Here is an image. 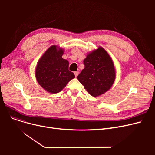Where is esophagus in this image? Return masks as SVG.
Returning a JSON list of instances; mask_svg holds the SVG:
<instances>
[{"label": "esophagus", "instance_id": "34e87169", "mask_svg": "<svg viewBox=\"0 0 155 155\" xmlns=\"http://www.w3.org/2000/svg\"><path fill=\"white\" fill-rule=\"evenodd\" d=\"M78 73H79V72H78V71H75V72H74V74H75V77H77L78 76Z\"/></svg>", "mask_w": 155, "mask_h": 155}]
</instances>
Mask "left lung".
Segmentation results:
<instances>
[{
    "label": "left lung",
    "instance_id": "1",
    "mask_svg": "<svg viewBox=\"0 0 155 155\" xmlns=\"http://www.w3.org/2000/svg\"><path fill=\"white\" fill-rule=\"evenodd\" d=\"M85 68L77 78L89 94L98 97L108 91L114 82L116 71L113 60L101 46L89 52L84 60Z\"/></svg>",
    "mask_w": 155,
    "mask_h": 155
}]
</instances>
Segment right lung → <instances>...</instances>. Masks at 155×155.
Segmentation results:
<instances>
[{"instance_id":"1","label":"right lung","mask_w":155,"mask_h":155,"mask_svg":"<svg viewBox=\"0 0 155 155\" xmlns=\"http://www.w3.org/2000/svg\"><path fill=\"white\" fill-rule=\"evenodd\" d=\"M64 50L57 45L48 48L38 60L35 68L38 83L48 92L61 91L71 80L75 78L68 70L69 62L62 58Z\"/></svg>"}]
</instances>
